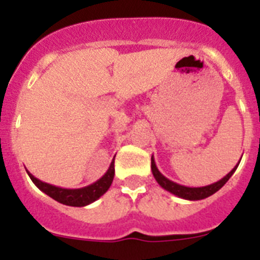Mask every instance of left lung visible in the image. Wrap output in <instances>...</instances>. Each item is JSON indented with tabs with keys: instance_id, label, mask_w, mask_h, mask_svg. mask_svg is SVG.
Masks as SVG:
<instances>
[{
	"instance_id": "1",
	"label": "left lung",
	"mask_w": 260,
	"mask_h": 260,
	"mask_svg": "<svg viewBox=\"0 0 260 260\" xmlns=\"http://www.w3.org/2000/svg\"><path fill=\"white\" fill-rule=\"evenodd\" d=\"M238 164H240V162H238ZM238 164L236 165L224 178H221V180L217 181V182L211 183V185L207 186H202V187H189V186H183L180 185V183L173 182V181L171 180H168L167 177L162 176V174L160 173V171H158L157 167H156L153 156L151 157V169H152V174L153 177H155V180L157 181L158 185L161 186L162 189L167 190V191L172 192V194L177 195V197H180V198L182 199H186V201H201V199L208 198V197H211L212 194H215L216 191H219L222 186L228 182L229 178L233 176V173L236 172V169H237Z\"/></svg>"
}]
</instances>
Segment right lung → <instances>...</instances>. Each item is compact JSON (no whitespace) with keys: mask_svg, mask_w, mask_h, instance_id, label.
Listing matches in <instances>:
<instances>
[{"mask_svg":"<svg viewBox=\"0 0 260 260\" xmlns=\"http://www.w3.org/2000/svg\"><path fill=\"white\" fill-rule=\"evenodd\" d=\"M27 173H28L32 182L35 183L41 191L45 192L48 197L53 198L54 201L66 204V206H71V207H84V206H88L92 202L98 201L102 195H104L108 191V189L113 182L114 160L110 162L109 169L100 180L93 182L92 185L80 187V189H63V187H58V186L50 185V183L38 180L28 171H27Z\"/></svg>","mask_w":260,"mask_h":260,"instance_id":"1","label":"right lung"}]
</instances>
